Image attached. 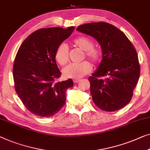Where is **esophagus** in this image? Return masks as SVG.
<instances>
[{
    "mask_svg": "<svg viewBox=\"0 0 150 150\" xmlns=\"http://www.w3.org/2000/svg\"><path fill=\"white\" fill-rule=\"evenodd\" d=\"M80 81V79H74L73 80V82H74V83H78V82H79Z\"/></svg>",
    "mask_w": 150,
    "mask_h": 150,
    "instance_id": "34e87169",
    "label": "esophagus"
}]
</instances>
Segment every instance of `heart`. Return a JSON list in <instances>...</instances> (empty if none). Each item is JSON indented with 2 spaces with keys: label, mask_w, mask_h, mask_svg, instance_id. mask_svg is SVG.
<instances>
[{
  "label": "heart",
  "mask_w": 150,
  "mask_h": 150,
  "mask_svg": "<svg viewBox=\"0 0 150 150\" xmlns=\"http://www.w3.org/2000/svg\"><path fill=\"white\" fill-rule=\"evenodd\" d=\"M76 46L84 51L85 56L93 63H97L100 59L101 51L95 48L93 40L86 36L76 38L73 41ZM55 59L61 66H64L69 60L68 45L62 43L58 45L55 53ZM91 70V65L87 61L80 63H72L63 69V74L68 79H78L87 74Z\"/></svg>",
  "instance_id": "1"
}]
</instances>
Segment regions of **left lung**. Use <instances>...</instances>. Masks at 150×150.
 <instances>
[{
    "mask_svg": "<svg viewBox=\"0 0 150 150\" xmlns=\"http://www.w3.org/2000/svg\"><path fill=\"white\" fill-rule=\"evenodd\" d=\"M76 30L93 36L101 47V62L88 78L93 102L106 112L124 108L131 101L140 75L133 45L121 30L108 23H86Z\"/></svg>",
    "mask_w": 150,
    "mask_h": 150,
    "instance_id": "obj_1",
    "label": "left lung"
}]
</instances>
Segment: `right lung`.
Segmentation results:
<instances>
[{
  "label": "right lung",
  "instance_id": "obj_1",
  "mask_svg": "<svg viewBox=\"0 0 150 150\" xmlns=\"http://www.w3.org/2000/svg\"><path fill=\"white\" fill-rule=\"evenodd\" d=\"M74 27L42 28L26 38L17 51L13 69L15 89L25 107L38 116H53L66 101V91L74 86L71 79L56 82L61 76L55 59L58 45Z\"/></svg>",
  "mask_w": 150,
  "mask_h": 150
}]
</instances>
